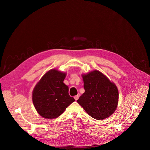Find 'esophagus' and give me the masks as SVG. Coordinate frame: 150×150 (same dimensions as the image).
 Here are the masks:
<instances>
[{"mask_svg":"<svg viewBox=\"0 0 150 150\" xmlns=\"http://www.w3.org/2000/svg\"><path fill=\"white\" fill-rule=\"evenodd\" d=\"M74 98H75V100H77L79 98V96H78V95L75 96L74 97Z\"/></svg>","mask_w":150,"mask_h":150,"instance_id":"1","label":"esophagus"}]
</instances>
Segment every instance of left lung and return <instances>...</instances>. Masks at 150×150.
Segmentation results:
<instances>
[{"label": "left lung", "mask_w": 150, "mask_h": 150, "mask_svg": "<svg viewBox=\"0 0 150 150\" xmlns=\"http://www.w3.org/2000/svg\"><path fill=\"white\" fill-rule=\"evenodd\" d=\"M82 76L85 93L77 100L78 103L95 119L103 120L111 116L118 104L116 85L97 70Z\"/></svg>", "instance_id": "left-lung-1"}]
</instances>
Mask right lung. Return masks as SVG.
Instances as JSON below:
<instances>
[{"label": "right lung", "mask_w": 150, "mask_h": 150, "mask_svg": "<svg viewBox=\"0 0 150 150\" xmlns=\"http://www.w3.org/2000/svg\"><path fill=\"white\" fill-rule=\"evenodd\" d=\"M66 73L56 69L46 72L33 91V102L38 113L46 119L62 115L75 99L69 94V88L63 83Z\"/></svg>", "instance_id": "right-lung-1"}]
</instances>
